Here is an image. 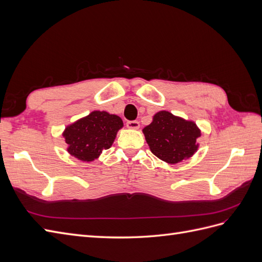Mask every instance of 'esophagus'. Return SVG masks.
Here are the masks:
<instances>
[{
    "mask_svg": "<svg viewBox=\"0 0 262 262\" xmlns=\"http://www.w3.org/2000/svg\"><path fill=\"white\" fill-rule=\"evenodd\" d=\"M126 126H128L129 129H139L140 123L137 120H132V121L126 122Z\"/></svg>",
    "mask_w": 262,
    "mask_h": 262,
    "instance_id": "34e87169",
    "label": "esophagus"
}]
</instances>
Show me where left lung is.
<instances>
[{
	"label": "left lung",
	"instance_id": "8db88e82",
	"mask_svg": "<svg viewBox=\"0 0 262 262\" xmlns=\"http://www.w3.org/2000/svg\"><path fill=\"white\" fill-rule=\"evenodd\" d=\"M143 133L152 153L169 164L191 157L198 149L196 139L201 136L194 122L168 112L157 113Z\"/></svg>",
	"mask_w": 262,
	"mask_h": 262
}]
</instances>
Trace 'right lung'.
<instances>
[{"mask_svg":"<svg viewBox=\"0 0 262 262\" xmlns=\"http://www.w3.org/2000/svg\"><path fill=\"white\" fill-rule=\"evenodd\" d=\"M123 122L120 117L106 112H93L67 126L63 137L68 152L83 162H92L113 145Z\"/></svg>","mask_w":262,"mask_h":262,"instance_id":"add662e5","label":"right lung"}]
</instances>
